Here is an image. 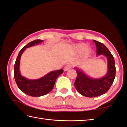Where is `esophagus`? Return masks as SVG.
<instances>
[{
	"mask_svg": "<svg viewBox=\"0 0 127 127\" xmlns=\"http://www.w3.org/2000/svg\"><path fill=\"white\" fill-rule=\"evenodd\" d=\"M71 68V66L70 65H66L65 66H64V71H68L69 70H70Z\"/></svg>",
	"mask_w": 127,
	"mask_h": 127,
	"instance_id": "esophagus-1",
	"label": "esophagus"
}]
</instances>
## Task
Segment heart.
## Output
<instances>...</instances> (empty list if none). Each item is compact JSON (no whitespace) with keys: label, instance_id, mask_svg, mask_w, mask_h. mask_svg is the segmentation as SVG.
Returning a JSON list of instances; mask_svg holds the SVG:
<instances>
[{"label":"heart","instance_id":"obj_1","mask_svg":"<svg viewBox=\"0 0 127 127\" xmlns=\"http://www.w3.org/2000/svg\"><path fill=\"white\" fill-rule=\"evenodd\" d=\"M86 46L85 44L80 43L74 47L75 51L77 53H82L83 52V58L84 59H87L90 56L91 53V49L89 48H86Z\"/></svg>","mask_w":127,"mask_h":127}]
</instances>
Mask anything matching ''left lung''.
Returning <instances> with one entry per match:
<instances>
[{
  "instance_id": "8db88e82",
  "label": "left lung",
  "mask_w": 127,
  "mask_h": 127,
  "mask_svg": "<svg viewBox=\"0 0 127 127\" xmlns=\"http://www.w3.org/2000/svg\"><path fill=\"white\" fill-rule=\"evenodd\" d=\"M96 46V55L105 56L108 62V71L105 76L100 79L89 77L79 68L76 69L77 76L74 83L79 93L88 97L101 96L108 91L112 85L116 76L115 59L108 48L103 43L94 40Z\"/></svg>"
}]
</instances>
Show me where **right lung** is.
<instances>
[{
  "label": "right lung",
  "mask_w": 127,
  "mask_h": 127,
  "mask_svg": "<svg viewBox=\"0 0 127 127\" xmlns=\"http://www.w3.org/2000/svg\"><path fill=\"white\" fill-rule=\"evenodd\" d=\"M43 42L41 39H36L30 42L20 51L14 65V78L20 90L26 95L33 97L43 96L49 93L53 89L57 78L63 73V70H55L47 74L43 78L37 80H30L22 76L19 70L21 56L27 48L38 44Z\"/></svg>",
  "instance_id": "1"
}]
</instances>
